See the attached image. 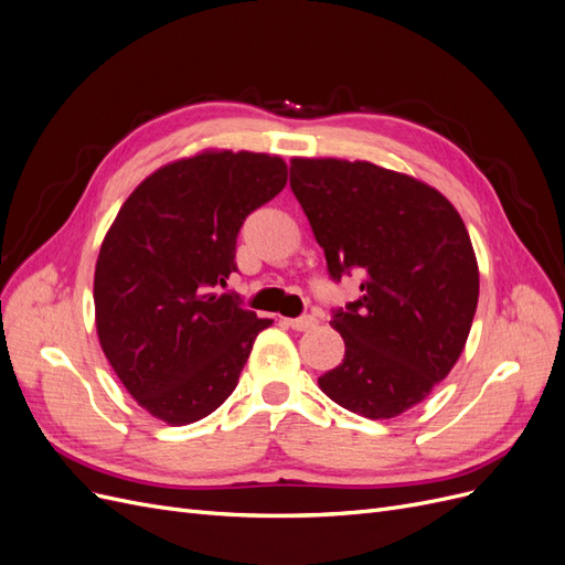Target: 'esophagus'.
Segmentation results:
<instances>
[{"mask_svg": "<svg viewBox=\"0 0 565 565\" xmlns=\"http://www.w3.org/2000/svg\"><path fill=\"white\" fill-rule=\"evenodd\" d=\"M316 322H318V320H316L313 316H301V318H287V320H285L287 328H292V330H297V332L316 328Z\"/></svg>", "mask_w": 565, "mask_h": 565, "instance_id": "1", "label": "esophagus"}]
</instances>
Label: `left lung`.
Instances as JSON below:
<instances>
[{"label": "left lung", "instance_id": "left-lung-1", "mask_svg": "<svg viewBox=\"0 0 565 565\" xmlns=\"http://www.w3.org/2000/svg\"><path fill=\"white\" fill-rule=\"evenodd\" d=\"M289 172L330 276L363 273L361 299L330 320L344 361L318 386L355 415L398 417L465 351L478 303L465 221L429 183L372 162L295 158Z\"/></svg>", "mask_w": 565, "mask_h": 565}]
</instances>
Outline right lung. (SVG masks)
Listing matches in <instances>:
<instances>
[{"mask_svg": "<svg viewBox=\"0 0 565 565\" xmlns=\"http://www.w3.org/2000/svg\"><path fill=\"white\" fill-rule=\"evenodd\" d=\"M285 183L278 156L202 150L160 167L119 207L94 273L96 332L119 382L156 419L212 415L273 322L212 287L237 270L247 214Z\"/></svg>", "mask_w": 565, "mask_h": 565, "instance_id": "right-lung-1", "label": "right lung"}]
</instances>
